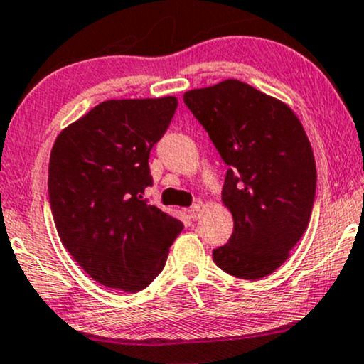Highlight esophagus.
Returning <instances> with one entry per match:
<instances>
[{"label":"esophagus","mask_w":364,"mask_h":364,"mask_svg":"<svg viewBox=\"0 0 364 364\" xmlns=\"http://www.w3.org/2000/svg\"><path fill=\"white\" fill-rule=\"evenodd\" d=\"M188 215H190V218L198 220V218H200V215H201V206L195 205V206H191V208H188Z\"/></svg>","instance_id":"34e87169"}]
</instances>
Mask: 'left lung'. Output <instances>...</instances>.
Returning <instances> with one entry per match:
<instances>
[{"label": "left lung", "mask_w": 364, "mask_h": 364, "mask_svg": "<svg viewBox=\"0 0 364 364\" xmlns=\"http://www.w3.org/2000/svg\"><path fill=\"white\" fill-rule=\"evenodd\" d=\"M183 99L228 164L222 201L233 233L213 250L215 264L238 279L265 277L287 260L314 206L316 161L304 127L289 105L235 79Z\"/></svg>", "instance_id": "left-lung-1"}]
</instances>
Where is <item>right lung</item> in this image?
Here are the masks:
<instances>
[{
	"label": "right lung",
	"instance_id": "add662e5",
	"mask_svg": "<svg viewBox=\"0 0 364 364\" xmlns=\"http://www.w3.org/2000/svg\"><path fill=\"white\" fill-rule=\"evenodd\" d=\"M178 107L173 95L105 100L60 132L48 198L68 254L99 284L139 292L158 277L183 223L149 205V153Z\"/></svg>",
	"mask_w": 364,
	"mask_h": 364
}]
</instances>
